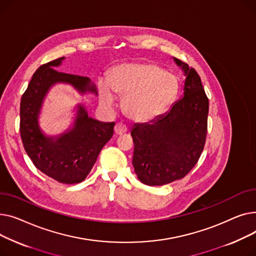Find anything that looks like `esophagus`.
Listing matches in <instances>:
<instances>
[{"instance_id": "34e87169", "label": "esophagus", "mask_w": 256, "mask_h": 256, "mask_svg": "<svg viewBox=\"0 0 256 256\" xmlns=\"http://www.w3.org/2000/svg\"><path fill=\"white\" fill-rule=\"evenodd\" d=\"M126 131H127V127L124 124H122V123L116 124V126H114V133L116 135H122Z\"/></svg>"}]
</instances>
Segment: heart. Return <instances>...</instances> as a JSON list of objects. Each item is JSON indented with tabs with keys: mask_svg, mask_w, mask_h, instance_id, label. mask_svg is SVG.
I'll use <instances>...</instances> for the list:
<instances>
[{
	"mask_svg": "<svg viewBox=\"0 0 256 256\" xmlns=\"http://www.w3.org/2000/svg\"><path fill=\"white\" fill-rule=\"evenodd\" d=\"M178 90L180 82L174 74L146 62L118 64L112 69L108 80L100 78L98 82L103 106H114V92L123 97L124 114L136 123H150L162 116L176 101Z\"/></svg>",
	"mask_w": 256,
	"mask_h": 256,
	"instance_id": "b5f03b06",
	"label": "heart"
}]
</instances>
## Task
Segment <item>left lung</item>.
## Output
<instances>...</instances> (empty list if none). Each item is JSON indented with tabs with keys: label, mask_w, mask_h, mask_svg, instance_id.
<instances>
[{
	"label": "left lung",
	"mask_w": 256,
	"mask_h": 256,
	"mask_svg": "<svg viewBox=\"0 0 256 256\" xmlns=\"http://www.w3.org/2000/svg\"><path fill=\"white\" fill-rule=\"evenodd\" d=\"M185 75L183 95L156 121L134 124L132 164L140 181L148 186L184 178L204 150L208 99L198 72L172 58Z\"/></svg>",
	"instance_id": "8db88e82"
}]
</instances>
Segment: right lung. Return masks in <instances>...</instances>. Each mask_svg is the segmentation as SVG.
I'll return each mask as SVG.
<instances>
[{
  "label": "right lung",
  "mask_w": 256,
  "mask_h": 256,
  "mask_svg": "<svg viewBox=\"0 0 256 256\" xmlns=\"http://www.w3.org/2000/svg\"><path fill=\"white\" fill-rule=\"evenodd\" d=\"M65 56L40 66L33 74L20 101V136L28 156L43 174L64 184L80 183L114 135V122H100L78 103L71 125L62 133L46 134L40 126L45 98L56 84L71 86L80 95L97 96L96 86L88 78L58 72Z\"/></svg>",
  "instance_id": "add662e5"
}]
</instances>
